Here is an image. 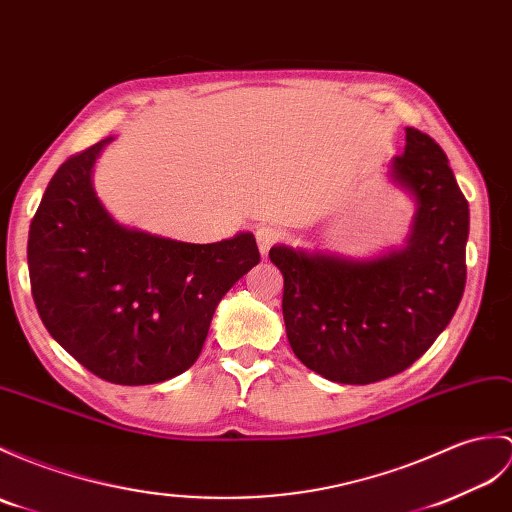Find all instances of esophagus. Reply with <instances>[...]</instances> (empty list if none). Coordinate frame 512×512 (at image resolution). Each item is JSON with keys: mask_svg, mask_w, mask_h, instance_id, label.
I'll return each instance as SVG.
<instances>
[{"mask_svg": "<svg viewBox=\"0 0 512 512\" xmlns=\"http://www.w3.org/2000/svg\"><path fill=\"white\" fill-rule=\"evenodd\" d=\"M255 237H257L259 253H261V255H268L270 248L281 240V233H279L277 227H272V224H264V227H259V229L255 231Z\"/></svg>", "mask_w": 512, "mask_h": 512, "instance_id": "obj_1", "label": "esophagus"}]
</instances>
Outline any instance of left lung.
<instances>
[{
  "label": "left lung",
  "mask_w": 512,
  "mask_h": 512,
  "mask_svg": "<svg viewBox=\"0 0 512 512\" xmlns=\"http://www.w3.org/2000/svg\"><path fill=\"white\" fill-rule=\"evenodd\" d=\"M388 176L417 205L403 246L364 259L270 248L290 347L329 382L364 386L406 371L443 334L465 292L469 202L443 148L406 128Z\"/></svg>",
  "instance_id": "obj_1"
}]
</instances>
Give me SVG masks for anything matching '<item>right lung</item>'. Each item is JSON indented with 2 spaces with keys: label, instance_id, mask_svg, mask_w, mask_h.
I'll use <instances>...</instances> for the list:
<instances>
[{
  "label": "right lung",
  "instance_id": "obj_1",
  "mask_svg": "<svg viewBox=\"0 0 512 512\" xmlns=\"http://www.w3.org/2000/svg\"><path fill=\"white\" fill-rule=\"evenodd\" d=\"M113 137L52 176L28 235L32 296L50 336L106 382L159 384L192 366L222 296L259 264L253 233L189 244L124 227L93 189Z\"/></svg>",
  "mask_w": 512,
  "mask_h": 512
}]
</instances>
